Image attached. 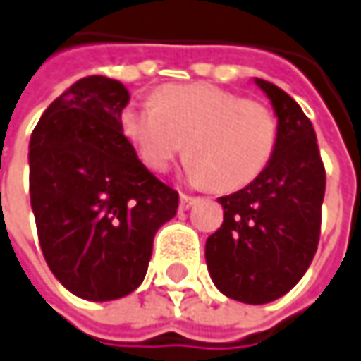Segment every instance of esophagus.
<instances>
[{"instance_id": "34e87169", "label": "esophagus", "mask_w": 361, "mask_h": 361, "mask_svg": "<svg viewBox=\"0 0 361 361\" xmlns=\"http://www.w3.org/2000/svg\"><path fill=\"white\" fill-rule=\"evenodd\" d=\"M199 201L197 197H188V195H180V209H188V207H192L195 202Z\"/></svg>"}]
</instances>
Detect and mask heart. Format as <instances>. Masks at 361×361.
Wrapping results in <instances>:
<instances>
[{"instance_id": "b5f03b06", "label": "heart", "mask_w": 361, "mask_h": 361, "mask_svg": "<svg viewBox=\"0 0 361 361\" xmlns=\"http://www.w3.org/2000/svg\"><path fill=\"white\" fill-rule=\"evenodd\" d=\"M122 130L159 173L187 146L190 176L221 192L255 180L277 140L267 106L211 84L162 86L154 102L124 108Z\"/></svg>"}]
</instances>
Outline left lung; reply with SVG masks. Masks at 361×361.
<instances>
[{"label": "left lung", "instance_id": "8db88e82", "mask_svg": "<svg viewBox=\"0 0 361 361\" xmlns=\"http://www.w3.org/2000/svg\"><path fill=\"white\" fill-rule=\"evenodd\" d=\"M277 114V140L265 171L221 197L223 225L204 257L216 289L243 303L285 295L312 265L322 233L326 169L310 118L275 84L255 80Z\"/></svg>", "mask_w": 361, "mask_h": 361}]
</instances>
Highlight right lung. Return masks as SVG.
Segmentation results:
<instances>
[{
	"label": "right lung",
	"instance_id": "add662e5",
	"mask_svg": "<svg viewBox=\"0 0 361 361\" xmlns=\"http://www.w3.org/2000/svg\"><path fill=\"white\" fill-rule=\"evenodd\" d=\"M130 100L118 80H78L46 108L30 138V201L39 247L74 295L110 301L145 279L154 235L178 192L136 157L122 132Z\"/></svg>",
	"mask_w": 361,
	"mask_h": 361
}]
</instances>
